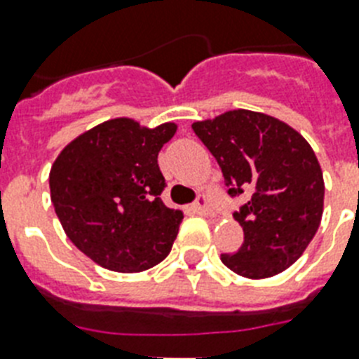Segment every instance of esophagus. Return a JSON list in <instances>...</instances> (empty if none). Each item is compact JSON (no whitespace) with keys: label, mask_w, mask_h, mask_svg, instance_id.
Returning a JSON list of instances; mask_svg holds the SVG:
<instances>
[{"label":"esophagus","mask_w":359,"mask_h":359,"mask_svg":"<svg viewBox=\"0 0 359 359\" xmlns=\"http://www.w3.org/2000/svg\"><path fill=\"white\" fill-rule=\"evenodd\" d=\"M191 210H194L195 214H208L210 206H208V199H206V195H199L197 201H195L194 205H191Z\"/></svg>","instance_id":"1"}]
</instances>
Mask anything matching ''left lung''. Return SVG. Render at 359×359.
Here are the masks:
<instances>
[{"label":"left lung","mask_w":359,"mask_h":359,"mask_svg":"<svg viewBox=\"0 0 359 359\" xmlns=\"http://www.w3.org/2000/svg\"><path fill=\"white\" fill-rule=\"evenodd\" d=\"M191 129L217 160L230 197L250 195L234 212L243 245L221 262L245 278L287 269L323 217L325 182L310 144L280 119L243 109L195 121Z\"/></svg>","instance_id":"8db88e82"}]
</instances>
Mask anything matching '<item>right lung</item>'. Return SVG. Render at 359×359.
Here are the masks:
<instances>
[{
	"label": "right lung",
	"instance_id": "right-lung-1",
	"mask_svg": "<svg viewBox=\"0 0 359 359\" xmlns=\"http://www.w3.org/2000/svg\"><path fill=\"white\" fill-rule=\"evenodd\" d=\"M175 133V123L145 129L129 118L110 119L55 160V214L72 243L104 269L140 273L170 255L184 215L160 199L158 153Z\"/></svg>",
	"mask_w": 359,
	"mask_h": 359
}]
</instances>
